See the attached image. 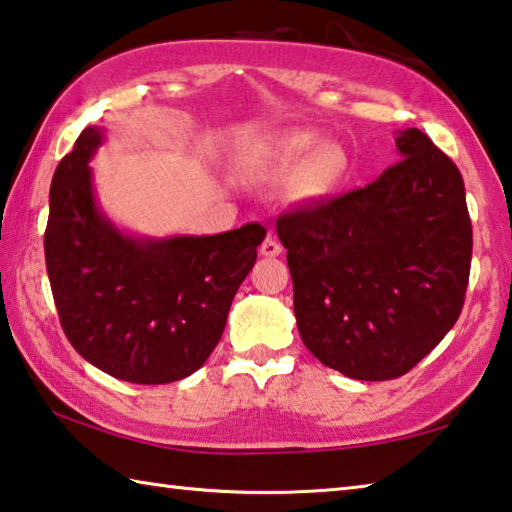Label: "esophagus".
I'll list each match as a JSON object with an SVG mask.
<instances>
[{
	"label": "esophagus",
	"instance_id": "esophagus-1",
	"mask_svg": "<svg viewBox=\"0 0 512 512\" xmlns=\"http://www.w3.org/2000/svg\"><path fill=\"white\" fill-rule=\"evenodd\" d=\"M259 253H262L264 257H277V255L282 253L280 241H277L273 235H268V237L262 241V246H259Z\"/></svg>",
	"mask_w": 512,
	"mask_h": 512
}]
</instances>
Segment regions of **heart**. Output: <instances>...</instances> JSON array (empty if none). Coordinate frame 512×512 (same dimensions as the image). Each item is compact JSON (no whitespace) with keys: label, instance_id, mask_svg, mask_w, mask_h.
Here are the masks:
<instances>
[{"label":"heart","instance_id":"obj_1","mask_svg":"<svg viewBox=\"0 0 512 512\" xmlns=\"http://www.w3.org/2000/svg\"><path fill=\"white\" fill-rule=\"evenodd\" d=\"M302 164L293 178V192L305 201H320L343 185L350 171L348 153L334 142H320L314 131H296L277 140L262 155L268 169H289Z\"/></svg>","mask_w":512,"mask_h":512}]
</instances>
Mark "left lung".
Listing matches in <instances>:
<instances>
[{
  "instance_id": "left-lung-1",
  "label": "left lung",
  "mask_w": 512,
  "mask_h": 512,
  "mask_svg": "<svg viewBox=\"0 0 512 512\" xmlns=\"http://www.w3.org/2000/svg\"><path fill=\"white\" fill-rule=\"evenodd\" d=\"M361 189L280 214L302 343L361 381L402 377L461 316L472 223L461 171L418 128Z\"/></svg>"
}]
</instances>
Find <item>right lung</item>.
Here are the masks:
<instances>
[{
	"label": "right lung",
	"mask_w": 512,
	"mask_h": 512,
	"mask_svg": "<svg viewBox=\"0 0 512 512\" xmlns=\"http://www.w3.org/2000/svg\"><path fill=\"white\" fill-rule=\"evenodd\" d=\"M101 142V128H85L51 180L45 262L60 325L108 375L171 384L221 341L266 230L246 223L210 237L126 235L94 201L88 162Z\"/></svg>",
	"instance_id": "add662e5"
}]
</instances>
